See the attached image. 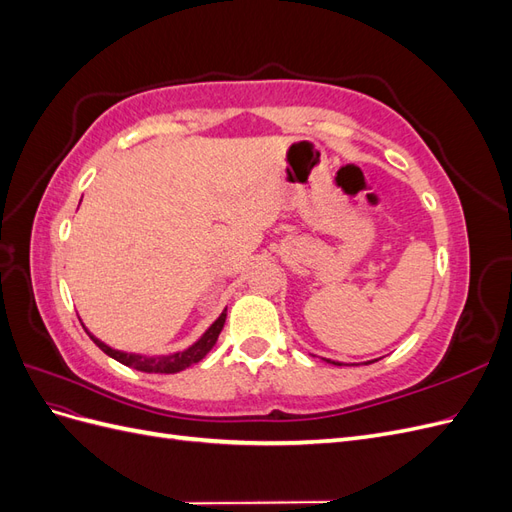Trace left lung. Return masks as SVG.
<instances>
[{
	"instance_id": "obj_1",
	"label": "left lung",
	"mask_w": 512,
	"mask_h": 512,
	"mask_svg": "<svg viewBox=\"0 0 512 512\" xmlns=\"http://www.w3.org/2000/svg\"><path fill=\"white\" fill-rule=\"evenodd\" d=\"M327 363H331V365H344V363H337V361H331V359H324ZM369 363H374V361H369ZM367 365V363H365Z\"/></svg>"
}]
</instances>
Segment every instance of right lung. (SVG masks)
<instances>
[{"mask_svg":"<svg viewBox=\"0 0 512 512\" xmlns=\"http://www.w3.org/2000/svg\"><path fill=\"white\" fill-rule=\"evenodd\" d=\"M226 322V309L220 314V318L215 320L211 327L203 333V337L198 339L196 344H192L190 348H185L181 352H173V354H162V356H147V354H134V352H121L115 350L111 346H106L104 342H100L98 337H94L89 333V337L94 339V344L104 352L111 356V359L119 361L121 365L138 369V371H147V374H177V371H183L185 367H190L194 363H198L200 359H205L207 352L218 342V337L224 329Z\"/></svg>","mask_w":512,"mask_h":512,"instance_id":"right-lung-1","label":"right lung"}]
</instances>
